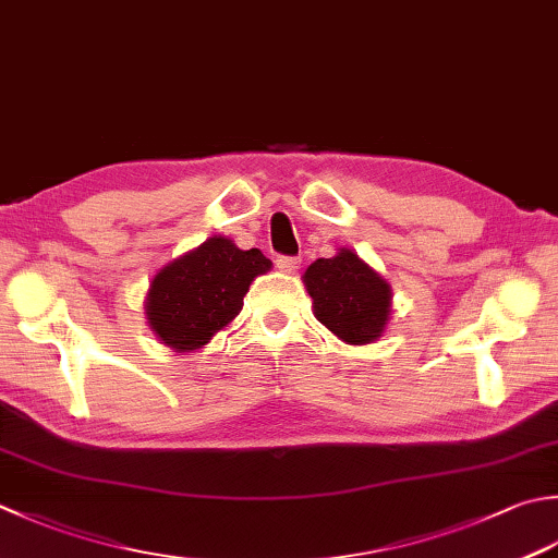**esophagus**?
Returning a JSON list of instances; mask_svg holds the SVG:
<instances>
[{"label": "esophagus", "instance_id": "1", "mask_svg": "<svg viewBox=\"0 0 558 558\" xmlns=\"http://www.w3.org/2000/svg\"><path fill=\"white\" fill-rule=\"evenodd\" d=\"M276 264H278V268H280V270H286V272H294V270L300 268L302 258H300V256H278V258H276Z\"/></svg>", "mask_w": 558, "mask_h": 558}]
</instances>
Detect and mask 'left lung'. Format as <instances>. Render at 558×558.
Segmentation results:
<instances>
[{
  "instance_id": "1",
  "label": "left lung",
  "mask_w": 558,
  "mask_h": 558,
  "mask_svg": "<svg viewBox=\"0 0 558 558\" xmlns=\"http://www.w3.org/2000/svg\"><path fill=\"white\" fill-rule=\"evenodd\" d=\"M314 300V314L345 343H373L389 319L391 292L377 272L353 251L341 248L333 258H316L304 272Z\"/></svg>"
}]
</instances>
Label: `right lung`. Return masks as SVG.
<instances>
[{
    "mask_svg": "<svg viewBox=\"0 0 558 558\" xmlns=\"http://www.w3.org/2000/svg\"><path fill=\"white\" fill-rule=\"evenodd\" d=\"M266 270L270 260L258 248L242 251L225 236L207 239L151 280L145 304L149 326L173 351L203 348L242 312L251 280Z\"/></svg>",
    "mask_w": 558,
    "mask_h": 558,
    "instance_id": "obj_1",
    "label": "right lung"
}]
</instances>
